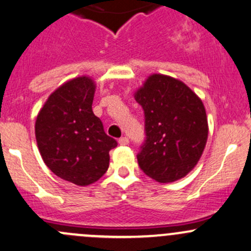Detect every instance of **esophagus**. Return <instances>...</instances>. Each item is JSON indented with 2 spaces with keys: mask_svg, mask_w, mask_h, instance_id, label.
<instances>
[{
  "mask_svg": "<svg viewBox=\"0 0 251 251\" xmlns=\"http://www.w3.org/2000/svg\"><path fill=\"white\" fill-rule=\"evenodd\" d=\"M119 144H120V146H127L128 144L127 137H121V138L119 139Z\"/></svg>",
  "mask_w": 251,
  "mask_h": 251,
  "instance_id": "34e87169",
  "label": "esophagus"
}]
</instances>
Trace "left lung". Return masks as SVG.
<instances>
[{
    "mask_svg": "<svg viewBox=\"0 0 251 251\" xmlns=\"http://www.w3.org/2000/svg\"><path fill=\"white\" fill-rule=\"evenodd\" d=\"M144 110L141 170L159 183L183 178L196 166L208 138L204 105L183 81L152 75L134 94Z\"/></svg>",
    "mask_w": 251,
    "mask_h": 251,
    "instance_id": "obj_1",
    "label": "left lung"
}]
</instances>
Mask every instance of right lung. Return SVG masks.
<instances>
[{
  "label": "right lung",
  "instance_id": "add662e5",
  "mask_svg": "<svg viewBox=\"0 0 251 251\" xmlns=\"http://www.w3.org/2000/svg\"><path fill=\"white\" fill-rule=\"evenodd\" d=\"M95 83L78 77L56 89L37 115V146L44 163L60 178L79 186L99 180L118 146L92 112Z\"/></svg>",
  "mask_w": 251,
  "mask_h": 251
}]
</instances>
